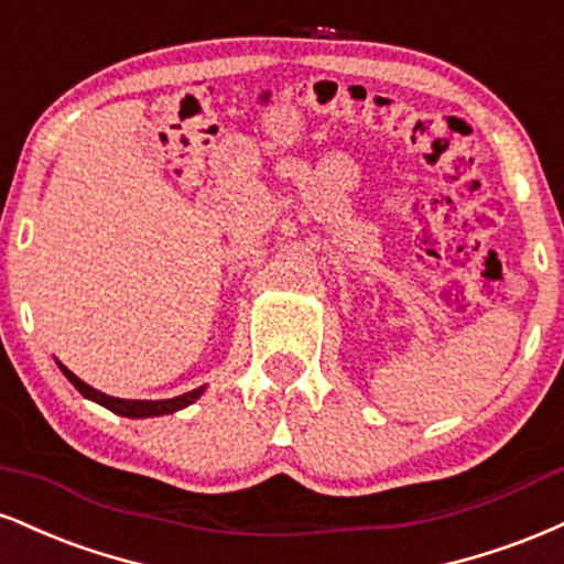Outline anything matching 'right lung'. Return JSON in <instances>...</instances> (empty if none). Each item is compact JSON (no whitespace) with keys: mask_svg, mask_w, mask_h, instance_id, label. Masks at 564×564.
<instances>
[{"mask_svg":"<svg viewBox=\"0 0 564 564\" xmlns=\"http://www.w3.org/2000/svg\"><path fill=\"white\" fill-rule=\"evenodd\" d=\"M57 367L63 369V375L68 377V380L73 382V388H76L78 393L84 395V399H89V401L99 403V406L110 409L112 414L129 416V420H144V416L174 414V412H178V409H184V406H189V403H195L197 399H200L203 390H205V386H203V388L189 390V393H184V395H176V399H165V401H129V399H116V395H105V393H99L97 388L86 386V382L78 380V377L73 375L70 369L65 367V364L57 361Z\"/></svg>","mask_w":564,"mask_h":564,"instance_id":"obj_1","label":"right lung"}]
</instances>
